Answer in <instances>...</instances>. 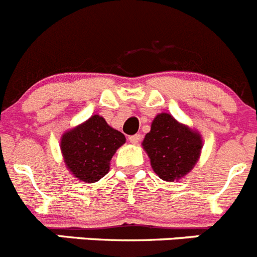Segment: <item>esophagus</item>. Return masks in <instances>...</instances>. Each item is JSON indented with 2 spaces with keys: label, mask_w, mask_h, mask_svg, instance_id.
<instances>
[{
  "label": "esophagus",
  "mask_w": 257,
  "mask_h": 257,
  "mask_svg": "<svg viewBox=\"0 0 257 257\" xmlns=\"http://www.w3.org/2000/svg\"><path fill=\"white\" fill-rule=\"evenodd\" d=\"M141 140V135L140 134H136V135H133L128 138V141H130L131 144H139Z\"/></svg>",
  "instance_id": "34e87169"
}]
</instances>
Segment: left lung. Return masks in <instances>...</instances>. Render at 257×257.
I'll use <instances>...</instances> for the list:
<instances>
[{
  "instance_id": "obj_1",
  "label": "left lung",
  "mask_w": 257,
  "mask_h": 257,
  "mask_svg": "<svg viewBox=\"0 0 257 257\" xmlns=\"http://www.w3.org/2000/svg\"><path fill=\"white\" fill-rule=\"evenodd\" d=\"M141 145L155 175L173 182L188 175L197 163L202 138L199 131L178 122L169 113H159Z\"/></svg>"
}]
</instances>
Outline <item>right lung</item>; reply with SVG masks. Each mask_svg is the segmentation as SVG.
Listing matches in <instances>:
<instances>
[{
	"instance_id": "obj_1",
	"label": "right lung",
	"mask_w": 257,
	"mask_h": 257,
	"mask_svg": "<svg viewBox=\"0 0 257 257\" xmlns=\"http://www.w3.org/2000/svg\"><path fill=\"white\" fill-rule=\"evenodd\" d=\"M126 138L105 122L99 114H93L85 122L63 133L61 153L66 168L74 177L94 183L109 171L110 159Z\"/></svg>"
}]
</instances>
